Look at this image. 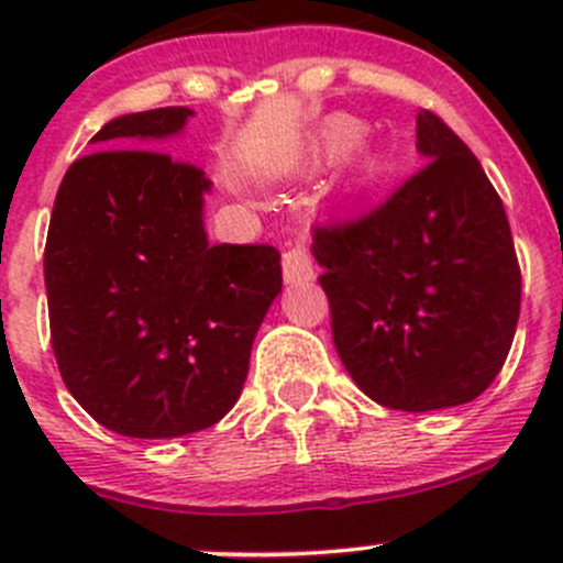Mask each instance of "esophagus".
<instances>
[{"instance_id": "1", "label": "esophagus", "mask_w": 563, "mask_h": 563, "mask_svg": "<svg viewBox=\"0 0 563 563\" xmlns=\"http://www.w3.org/2000/svg\"><path fill=\"white\" fill-rule=\"evenodd\" d=\"M283 277H286L288 286H302V283L313 280L316 269L308 247L294 245L283 253Z\"/></svg>"}]
</instances>
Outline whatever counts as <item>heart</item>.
Segmentation results:
<instances>
[{
  "label": "heart",
  "instance_id": "obj_1",
  "mask_svg": "<svg viewBox=\"0 0 563 563\" xmlns=\"http://www.w3.org/2000/svg\"><path fill=\"white\" fill-rule=\"evenodd\" d=\"M362 144V124L349 117H334L323 124L321 135H318V155L334 161V157H345Z\"/></svg>",
  "mask_w": 563,
  "mask_h": 563
}]
</instances>
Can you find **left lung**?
Segmentation results:
<instances>
[{"mask_svg":"<svg viewBox=\"0 0 563 563\" xmlns=\"http://www.w3.org/2000/svg\"><path fill=\"white\" fill-rule=\"evenodd\" d=\"M424 166L367 214L316 225L340 362L397 411L463 406L493 384L520 316L507 212L474 152L422 108Z\"/></svg>","mask_w":563,"mask_h":563,"instance_id":"1","label":"left lung"}]
</instances>
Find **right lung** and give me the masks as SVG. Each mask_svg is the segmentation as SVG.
I'll list each match as a JSON object with an SVG mask.
<instances>
[{"label":"right lung","instance_id":"right-lung-1","mask_svg":"<svg viewBox=\"0 0 563 563\" xmlns=\"http://www.w3.org/2000/svg\"><path fill=\"white\" fill-rule=\"evenodd\" d=\"M168 106L108 122L67 168L45 240L51 345L84 411L128 439L212 428L240 400L283 288L272 245H209L192 163L144 150L185 128ZM117 145V151L110 146Z\"/></svg>","mask_w":563,"mask_h":563}]
</instances>
